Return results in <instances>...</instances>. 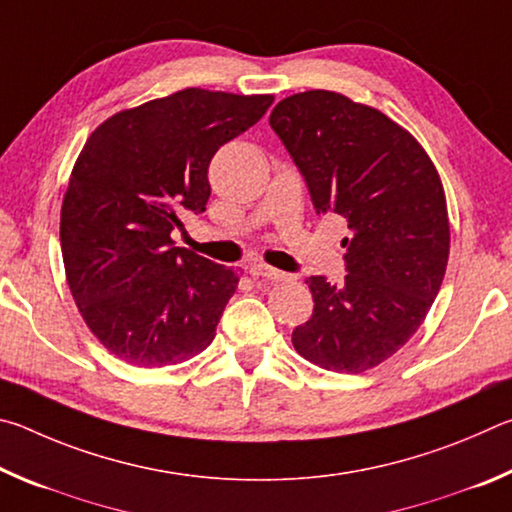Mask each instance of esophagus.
Returning <instances> with one entry per match:
<instances>
[{
	"instance_id": "1",
	"label": "esophagus",
	"mask_w": 512,
	"mask_h": 512,
	"mask_svg": "<svg viewBox=\"0 0 512 512\" xmlns=\"http://www.w3.org/2000/svg\"><path fill=\"white\" fill-rule=\"evenodd\" d=\"M250 275H253V277H264V280H271V282L289 280V273L277 271V268L268 266V264H253V266H250Z\"/></svg>"
}]
</instances>
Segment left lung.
<instances>
[{
    "label": "left lung",
    "mask_w": 512,
    "mask_h": 512,
    "mask_svg": "<svg viewBox=\"0 0 512 512\" xmlns=\"http://www.w3.org/2000/svg\"><path fill=\"white\" fill-rule=\"evenodd\" d=\"M271 126L307 180L318 214L345 219L343 284L307 277L314 314L293 348L332 372L372 370L418 332L443 284L449 216L436 164L384 112L341 92L282 99Z\"/></svg>",
    "instance_id": "8db88e82"
}]
</instances>
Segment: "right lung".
<instances>
[{"instance_id": "right-lung-1", "label": "right lung", "mask_w": 512, "mask_h": 512, "mask_svg": "<svg viewBox=\"0 0 512 512\" xmlns=\"http://www.w3.org/2000/svg\"><path fill=\"white\" fill-rule=\"evenodd\" d=\"M273 94L185 88L94 128L60 207V248L85 325L117 359L162 368L212 343L239 275L173 246L185 212H205L207 167Z\"/></svg>"}]
</instances>
